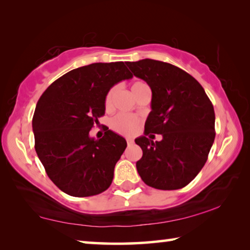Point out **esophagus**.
<instances>
[{"label":"esophagus","mask_w":250,"mask_h":250,"mask_svg":"<svg viewBox=\"0 0 250 250\" xmlns=\"http://www.w3.org/2000/svg\"><path fill=\"white\" fill-rule=\"evenodd\" d=\"M126 143H128V145H133V143H134V140H133V139H130V138H128V139H126Z\"/></svg>","instance_id":"1"}]
</instances>
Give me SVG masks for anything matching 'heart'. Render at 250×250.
<instances>
[{
  "mask_svg": "<svg viewBox=\"0 0 250 250\" xmlns=\"http://www.w3.org/2000/svg\"><path fill=\"white\" fill-rule=\"evenodd\" d=\"M145 88H149L146 83L141 80H135L131 84V90L133 95L137 96L139 92ZM117 94V88L111 87L107 91L104 96V108L105 110H111L113 107V101ZM139 126H140V119L137 116L125 115V113H119L110 120V128L115 132L122 134V135H132L137 132Z\"/></svg>",
  "mask_w": 250,
  "mask_h": 250,
  "instance_id": "heart-1",
  "label": "heart"
}]
</instances>
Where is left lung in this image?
Returning <instances> with one entry per match:
<instances>
[{"instance_id": "left-lung-1", "label": "left lung", "mask_w": 250, "mask_h": 250, "mask_svg": "<svg viewBox=\"0 0 250 250\" xmlns=\"http://www.w3.org/2000/svg\"><path fill=\"white\" fill-rule=\"evenodd\" d=\"M126 65L152 90L145 135L135 139L143 152L139 175L158 189L184 188L204 167L214 143L213 104L201 83L179 67L149 58ZM152 133L162 134L163 140L153 143Z\"/></svg>"}]
</instances>
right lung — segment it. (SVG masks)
Masks as SVG:
<instances>
[{
	"mask_svg": "<svg viewBox=\"0 0 250 250\" xmlns=\"http://www.w3.org/2000/svg\"><path fill=\"white\" fill-rule=\"evenodd\" d=\"M130 78L124 62H95L62 75L37 101L32 121L35 151L49 179L68 195H97L111 184L125 139L105 128L96 140L89 131L104 115L107 91Z\"/></svg>",
	"mask_w": 250,
	"mask_h": 250,
	"instance_id": "right-lung-1",
	"label": "right lung"
}]
</instances>
